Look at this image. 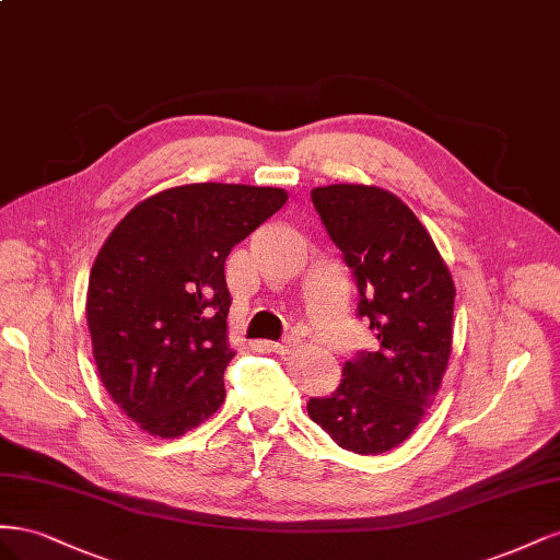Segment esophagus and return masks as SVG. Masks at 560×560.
<instances>
[{
    "mask_svg": "<svg viewBox=\"0 0 560 560\" xmlns=\"http://www.w3.org/2000/svg\"><path fill=\"white\" fill-rule=\"evenodd\" d=\"M262 347L269 349V351H275V354H291V351L295 349V340H289L285 345H281V342H265Z\"/></svg>",
    "mask_w": 560,
    "mask_h": 560,
    "instance_id": "1",
    "label": "esophagus"
}]
</instances>
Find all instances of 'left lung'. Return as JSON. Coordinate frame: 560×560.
Masks as SVG:
<instances>
[{
    "mask_svg": "<svg viewBox=\"0 0 560 560\" xmlns=\"http://www.w3.org/2000/svg\"><path fill=\"white\" fill-rule=\"evenodd\" d=\"M314 209L354 269L359 314L375 351L345 363L340 387L310 398V418L340 448L380 455L401 445L434 406L453 351L455 283L408 206L375 185L312 189Z\"/></svg>",
    "mask_w": 560,
    "mask_h": 560,
    "instance_id": "1",
    "label": "left lung"
}]
</instances>
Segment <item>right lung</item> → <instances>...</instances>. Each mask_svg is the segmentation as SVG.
<instances>
[{
  "label": "right lung",
  "mask_w": 560,
  "mask_h": 560,
  "mask_svg": "<svg viewBox=\"0 0 560 560\" xmlns=\"http://www.w3.org/2000/svg\"><path fill=\"white\" fill-rule=\"evenodd\" d=\"M289 201L281 187L189 183L142 199L95 255L86 324L105 392L178 439L225 401L230 250Z\"/></svg>",
  "instance_id": "add662e5"
}]
</instances>
